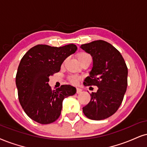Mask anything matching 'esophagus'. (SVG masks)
I'll list each match as a JSON object with an SVG mask.
<instances>
[{
  "instance_id": "esophagus-1",
  "label": "esophagus",
  "mask_w": 147,
  "mask_h": 147,
  "mask_svg": "<svg viewBox=\"0 0 147 147\" xmlns=\"http://www.w3.org/2000/svg\"><path fill=\"white\" fill-rule=\"evenodd\" d=\"M82 90L81 89V88H76V93H77L78 94L81 93H82Z\"/></svg>"
}]
</instances>
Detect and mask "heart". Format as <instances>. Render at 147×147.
<instances>
[{
    "mask_svg": "<svg viewBox=\"0 0 147 147\" xmlns=\"http://www.w3.org/2000/svg\"><path fill=\"white\" fill-rule=\"evenodd\" d=\"M87 58H90V59H91V57H90L89 54L88 53H86V52H80V53L78 54V59L79 61H82V60H84L85 59H87ZM80 78L81 77L80 76L75 75L70 76L69 79L71 83H72L73 84H76L80 80Z\"/></svg>",
    "mask_w": 147,
    "mask_h": 147,
    "instance_id": "1",
    "label": "heart"
}]
</instances>
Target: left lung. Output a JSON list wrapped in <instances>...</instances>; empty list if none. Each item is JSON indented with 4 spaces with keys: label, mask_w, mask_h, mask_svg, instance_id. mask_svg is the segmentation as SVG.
<instances>
[{
    "label": "left lung",
    "mask_w": 147,
    "mask_h": 147,
    "mask_svg": "<svg viewBox=\"0 0 147 147\" xmlns=\"http://www.w3.org/2000/svg\"><path fill=\"white\" fill-rule=\"evenodd\" d=\"M80 48L93 59V67L83 84L98 87L82 111L91 120H103L115 114L122 103L127 86V67L120 52L106 41H94Z\"/></svg>",
    "instance_id": "8db88e82"
}]
</instances>
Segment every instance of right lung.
<instances>
[{
    "mask_svg": "<svg viewBox=\"0 0 147 147\" xmlns=\"http://www.w3.org/2000/svg\"><path fill=\"white\" fill-rule=\"evenodd\" d=\"M77 49L74 44L59 48L37 45L21 59L16 78L18 98L33 121L41 124L54 122L61 115L63 99L76 93V88L67 84L52 90L48 82L49 76L59 72L65 59Z\"/></svg>",
    "mask_w": 147,
    "mask_h": 147,
    "instance_id": "right-lung-1",
    "label": "right lung"
}]
</instances>
